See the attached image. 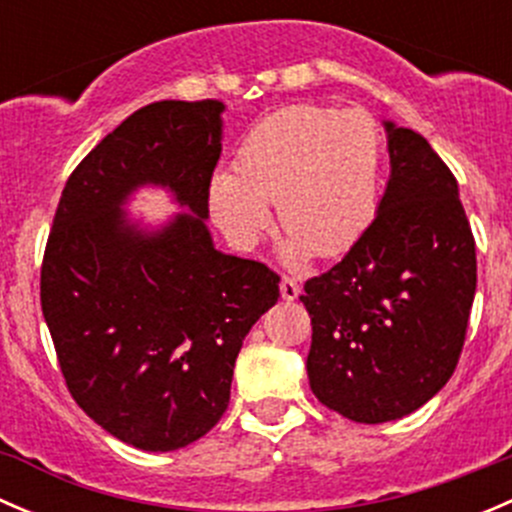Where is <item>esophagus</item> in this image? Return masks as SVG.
<instances>
[{"instance_id":"34e87169","label":"esophagus","mask_w":512,"mask_h":512,"mask_svg":"<svg viewBox=\"0 0 512 512\" xmlns=\"http://www.w3.org/2000/svg\"><path fill=\"white\" fill-rule=\"evenodd\" d=\"M299 292H302V289H299L297 280H292V277H282V282H280V294H282V299H287V302H292V299L299 297Z\"/></svg>"}]
</instances>
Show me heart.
<instances>
[{"mask_svg":"<svg viewBox=\"0 0 512 512\" xmlns=\"http://www.w3.org/2000/svg\"><path fill=\"white\" fill-rule=\"evenodd\" d=\"M379 163L381 133L369 113L314 103L280 108L245 133L232 173L210 178V218L232 245L252 250L277 203L292 260L337 257L374 220Z\"/></svg>","mask_w":512,"mask_h":512,"instance_id":"obj_1","label":"heart"}]
</instances>
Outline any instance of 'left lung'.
<instances>
[{"label":"left lung","mask_w":512,"mask_h":512,"mask_svg":"<svg viewBox=\"0 0 512 512\" xmlns=\"http://www.w3.org/2000/svg\"><path fill=\"white\" fill-rule=\"evenodd\" d=\"M386 133L379 213L299 297L312 317L309 386L356 423L396 421L446 386L476 297V240L451 168L421 133Z\"/></svg>","instance_id":"left-lung-1"}]
</instances>
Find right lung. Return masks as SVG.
<instances>
[{"label": "right lung", "instance_id": "1", "mask_svg": "<svg viewBox=\"0 0 512 512\" xmlns=\"http://www.w3.org/2000/svg\"><path fill=\"white\" fill-rule=\"evenodd\" d=\"M223 103L138 108L66 180L41 262V312L66 389L118 441L175 451L230 404L235 359L277 304L280 275L223 255L205 227ZM174 190L191 210L160 233L127 225L138 184Z\"/></svg>", "mask_w": 512, "mask_h": 512}]
</instances>
